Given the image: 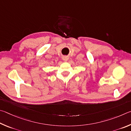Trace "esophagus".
<instances>
[{
  "instance_id": "34e87169",
  "label": "esophagus",
  "mask_w": 131,
  "mask_h": 131,
  "mask_svg": "<svg viewBox=\"0 0 131 131\" xmlns=\"http://www.w3.org/2000/svg\"><path fill=\"white\" fill-rule=\"evenodd\" d=\"M63 60H64V61H67L68 60V57H67V56H64V57H63Z\"/></svg>"
}]
</instances>
